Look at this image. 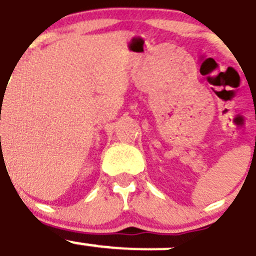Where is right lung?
I'll return each mask as SVG.
<instances>
[{"label": "right lung", "instance_id": "obj_1", "mask_svg": "<svg viewBox=\"0 0 256 256\" xmlns=\"http://www.w3.org/2000/svg\"><path fill=\"white\" fill-rule=\"evenodd\" d=\"M1 100H2V98H1Z\"/></svg>", "mask_w": 256, "mask_h": 256}]
</instances>
